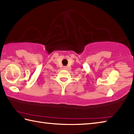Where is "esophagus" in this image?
Listing matches in <instances>:
<instances>
[{"instance_id":"1","label":"esophagus","mask_w":134,"mask_h":134,"mask_svg":"<svg viewBox=\"0 0 134 134\" xmlns=\"http://www.w3.org/2000/svg\"><path fill=\"white\" fill-rule=\"evenodd\" d=\"M64 69L66 70V69H67V67H64Z\"/></svg>"}]
</instances>
